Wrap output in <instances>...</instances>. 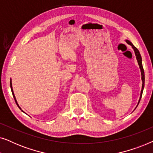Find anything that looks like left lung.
Instances as JSON below:
<instances>
[{
	"instance_id": "obj_1",
	"label": "left lung",
	"mask_w": 153,
	"mask_h": 153,
	"mask_svg": "<svg viewBox=\"0 0 153 153\" xmlns=\"http://www.w3.org/2000/svg\"><path fill=\"white\" fill-rule=\"evenodd\" d=\"M125 41H126V42L128 44V45H131V47H132V49H134V53H135V56H136V58H137L138 64H139V68H140V70H141V80H142V88H141V95H140V97H139V102H138L137 105V106H136V108H137V106L139 105L140 100H141V98L142 97V94H143V88H144V83H145V74H144V70H143V65H142V58H141V54H140V53H139V50H138V49H137V47H135L134 46L133 44L131 43L130 41H129V40H125Z\"/></svg>"
}]
</instances>
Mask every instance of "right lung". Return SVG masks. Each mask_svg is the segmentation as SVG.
<instances>
[{
    "mask_svg": "<svg viewBox=\"0 0 153 153\" xmlns=\"http://www.w3.org/2000/svg\"><path fill=\"white\" fill-rule=\"evenodd\" d=\"M10 88H11V91H12V95H13V97H14V100H15V102H16V105L18 106V107L20 108V110H22V112H24V113H25L24 111H23L22 108H21V107L19 106V105L18 104V103H17V101H16V97H15V96H14V92H13V89H12V79H10ZM25 114H26V113H25Z\"/></svg>",
    "mask_w": 153,
    "mask_h": 153,
    "instance_id": "1",
    "label": "right lung"
}]
</instances>
